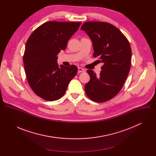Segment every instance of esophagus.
<instances>
[{"label":"esophagus","instance_id":"esophagus-1","mask_svg":"<svg viewBox=\"0 0 156 156\" xmlns=\"http://www.w3.org/2000/svg\"><path fill=\"white\" fill-rule=\"evenodd\" d=\"M85 72V70L81 68V67H78V72L79 73H83V72Z\"/></svg>","mask_w":156,"mask_h":156}]
</instances>
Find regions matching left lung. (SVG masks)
<instances>
[{
  "instance_id": "1",
  "label": "left lung",
  "mask_w": 156,
  "mask_h": 156,
  "mask_svg": "<svg viewBox=\"0 0 156 156\" xmlns=\"http://www.w3.org/2000/svg\"><path fill=\"white\" fill-rule=\"evenodd\" d=\"M91 39L93 56L103 63L99 76L87 70L90 80L84 86L86 95L93 101L104 102L122 90L128 75L131 60L129 43L115 26L102 21H87L81 28Z\"/></svg>"
}]
</instances>
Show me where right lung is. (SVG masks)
<instances>
[{"label":"right lung","mask_w":156,"mask_h":156,"mask_svg":"<svg viewBox=\"0 0 156 156\" xmlns=\"http://www.w3.org/2000/svg\"><path fill=\"white\" fill-rule=\"evenodd\" d=\"M81 22L48 21L28 38L23 56L25 70L34 93L49 101L61 98L78 72L77 66H60L58 54L65 50Z\"/></svg>","instance_id":"add662e5"}]
</instances>
